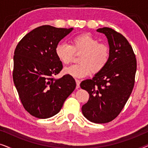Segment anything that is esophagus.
<instances>
[{"instance_id": "1", "label": "esophagus", "mask_w": 148, "mask_h": 148, "mask_svg": "<svg viewBox=\"0 0 148 148\" xmlns=\"http://www.w3.org/2000/svg\"><path fill=\"white\" fill-rule=\"evenodd\" d=\"M76 81V84H77V86H76V88L78 89L79 88V85H80V81L79 79H75Z\"/></svg>"}]
</instances>
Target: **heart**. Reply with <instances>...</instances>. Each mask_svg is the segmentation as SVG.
Returning <instances> with one entry per match:
<instances>
[{"label":"heart","instance_id":"b5f03b06","mask_svg":"<svg viewBox=\"0 0 148 148\" xmlns=\"http://www.w3.org/2000/svg\"><path fill=\"white\" fill-rule=\"evenodd\" d=\"M75 53H82L79 57L80 62L64 69L65 73L74 77H84L91 72L98 73L102 71L108 64L110 55L107 44L100 43L97 38L87 34L72 38L71 45L59 43L55 48L56 57L64 64L73 61Z\"/></svg>","mask_w":148,"mask_h":148}]
</instances>
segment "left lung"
<instances>
[{
	"label": "left lung",
	"mask_w": 148,
	"mask_h": 148,
	"mask_svg": "<svg viewBox=\"0 0 148 148\" xmlns=\"http://www.w3.org/2000/svg\"><path fill=\"white\" fill-rule=\"evenodd\" d=\"M97 32L108 38L110 59L102 71L81 83L82 89L90 94L82 110L91 122L106 123L120 114L132 92L137 60L132 47L122 34L110 27L99 28Z\"/></svg>",
	"instance_id": "8db88e82"
}]
</instances>
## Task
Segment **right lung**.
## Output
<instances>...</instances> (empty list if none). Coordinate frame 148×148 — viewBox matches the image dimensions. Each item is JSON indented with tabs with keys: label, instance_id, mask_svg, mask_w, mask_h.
Wrapping results in <instances>:
<instances>
[{
	"label": "right lung",
	"instance_id": "1",
	"mask_svg": "<svg viewBox=\"0 0 148 148\" xmlns=\"http://www.w3.org/2000/svg\"><path fill=\"white\" fill-rule=\"evenodd\" d=\"M73 28L40 26L26 34L14 52L13 78L24 108L38 119L53 116L73 92L75 81L70 75L54 78L62 69L55 48Z\"/></svg>",
	"mask_w": 148,
	"mask_h": 148
}]
</instances>
